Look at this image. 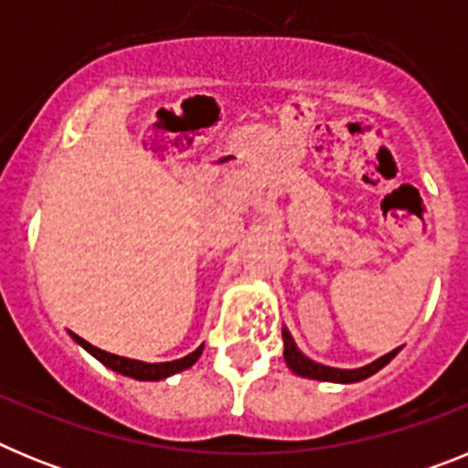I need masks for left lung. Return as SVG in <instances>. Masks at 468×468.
<instances>
[{"label":"left lung","mask_w":468,"mask_h":468,"mask_svg":"<svg viewBox=\"0 0 468 468\" xmlns=\"http://www.w3.org/2000/svg\"><path fill=\"white\" fill-rule=\"evenodd\" d=\"M399 351H400V346H399V349H394V351H388V354H384V356H379L378 361L367 363V366L354 367V370H342V367L324 366V363H316V361H312L309 356H304V354L297 349L291 330L283 325V358H285V363H288V367H291L292 373L300 375V378L321 379V382H337V384L361 382V379L370 378V375H375L378 370H382V367L387 366V363L391 361L396 354H399Z\"/></svg>","instance_id":"8db88e82"}]
</instances>
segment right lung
I'll return each mask as SVG.
<instances>
[{"label":"right lung","instance_id":"add662e5","mask_svg":"<svg viewBox=\"0 0 468 468\" xmlns=\"http://www.w3.org/2000/svg\"><path fill=\"white\" fill-rule=\"evenodd\" d=\"M72 335V340L77 342L80 346H84L89 351L90 356H95L102 366H107L110 370L119 375H126V378L140 379V382H159V379H166L176 373H183L187 367H192L194 363L198 361L201 356V351H204V345L194 349L192 354H187L185 358H177V361H166V363H144V361H135V358H126V356H117V354H110V351H102L98 346L89 345L86 340H81L80 335Z\"/></svg>","mask_w":468,"mask_h":468}]
</instances>
